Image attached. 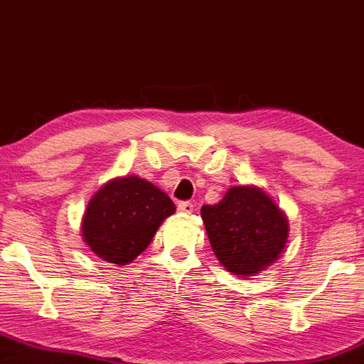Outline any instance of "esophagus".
Masks as SVG:
<instances>
[{
	"label": "esophagus",
	"instance_id": "esophagus-1",
	"mask_svg": "<svg viewBox=\"0 0 364 364\" xmlns=\"http://www.w3.org/2000/svg\"><path fill=\"white\" fill-rule=\"evenodd\" d=\"M178 210L181 212V214H191V212L195 210V205L191 202H179Z\"/></svg>",
	"mask_w": 364,
	"mask_h": 364
}]
</instances>
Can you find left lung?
<instances>
[{"mask_svg": "<svg viewBox=\"0 0 364 364\" xmlns=\"http://www.w3.org/2000/svg\"><path fill=\"white\" fill-rule=\"evenodd\" d=\"M200 212L217 260L236 275L258 274L286 246L287 219L258 188H231L219 203Z\"/></svg>", "mask_w": 364, "mask_h": 364, "instance_id": "obj_1", "label": "left lung"}]
</instances>
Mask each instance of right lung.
<instances>
[{"label": "right lung", "mask_w": 364, "mask_h": 364, "mask_svg": "<svg viewBox=\"0 0 364 364\" xmlns=\"http://www.w3.org/2000/svg\"><path fill=\"white\" fill-rule=\"evenodd\" d=\"M176 212L173 200L136 176L104 185L87 205L82 235L102 260L127 265L150 245L166 217Z\"/></svg>", "instance_id": "add662e5"}]
</instances>
